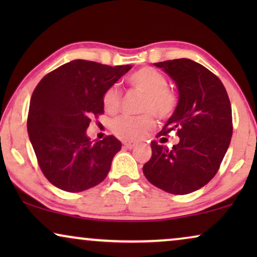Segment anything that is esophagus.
Here are the masks:
<instances>
[{"mask_svg":"<svg viewBox=\"0 0 257 257\" xmlns=\"http://www.w3.org/2000/svg\"><path fill=\"white\" fill-rule=\"evenodd\" d=\"M122 145H124L125 149L132 150V149H135V147L137 146V143H133V142H124V143H122Z\"/></svg>","mask_w":257,"mask_h":257,"instance_id":"1","label":"esophagus"}]
</instances>
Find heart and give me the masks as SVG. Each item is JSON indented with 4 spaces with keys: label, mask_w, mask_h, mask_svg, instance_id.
Returning a JSON list of instances; mask_svg holds the SVG:
<instances>
[{
    "label": "heart",
    "mask_w": 257,
    "mask_h": 257,
    "mask_svg": "<svg viewBox=\"0 0 257 257\" xmlns=\"http://www.w3.org/2000/svg\"><path fill=\"white\" fill-rule=\"evenodd\" d=\"M128 83L144 94L140 106L143 113H153L157 118L170 117L174 111L177 98L167 89V78L153 68H142L128 77ZM121 103V92L117 85H112L103 94V106L108 113L119 110ZM154 119L151 114L139 117H120L112 121L111 130L115 136L125 140H138L153 127Z\"/></svg>",
    "instance_id": "heart-1"
}]
</instances>
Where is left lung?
Wrapping results in <instances>:
<instances>
[{
	"label": "left lung",
	"mask_w": 257,
	"mask_h": 257,
	"mask_svg": "<svg viewBox=\"0 0 257 257\" xmlns=\"http://www.w3.org/2000/svg\"><path fill=\"white\" fill-rule=\"evenodd\" d=\"M178 87L173 114L158 136L177 131L171 150L151 143L152 157L144 165L147 180L175 195L195 192L214 178L229 147L233 124L227 91L217 77L192 59L154 63Z\"/></svg>",
	"instance_id": "obj_1"
}]
</instances>
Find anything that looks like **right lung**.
I'll list each match as a JSON object with an SVG mask.
<instances>
[{"instance_id":"obj_1","label":"right lung","mask_w":257,"mask_h":257,"mask_svg":"<svg viewBox=\"0 0 257 257\" xmlns=\"http://www.w3.org/2000/svg\"><path fill=\"white\" fill-rule=\"evenodd\" d=\"M131 65L75 59L43 77L30 99L28 133L45 178L65 192H83L107 177L121 143L107 136L92 143L91 118L104 113L103 94Z\"/></svg>"}]
</instances>
